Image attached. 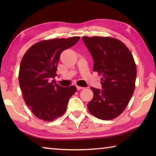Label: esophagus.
Wrapping results in <instances>:
<instances>
[{
    "instance_id": "34e87169",
    "label": "esophagus",
    "mask_w": 156,
    "mask_h": 156,
    "mask_svg": "<svg viewBox=\"0 0 156 156\" xmlns=\"http://www.w3.org/2000/svg\"><path fill=\"white\" fill-rule=\"evenodd\" d=\"M76 88H77L78 90H81V89H84V87H79V86H76Z\"/></svg>"
}]
</instances>
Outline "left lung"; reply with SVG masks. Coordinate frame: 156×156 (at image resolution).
Instances as JSON below:
<instances>
[{
  "label": "left lung",
  "instance_id": "left-lung-1",
  "mask_svg": "<svg viewBox=\"0 0 156 156\" xmlns=\"http://www.w3.org/2000/svg\"><path fill=\"white\" fill-rule=\"evenodd\" d=\"M94 59V72L102 76V90L91 89L94 97L89 112L99 119L110 120L120 115L135 90L137 69L130 50L112 37L83 36Z\"/></svg>",
  "mask_w": 156,
  "mask_h": 156
}]
</instances>
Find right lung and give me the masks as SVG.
I'll return each instance as SVG.
<instances>
[{
    "mask_svg": "<svg viewBox=\"0 0 156 156\" xmlns=\"http://www.w3.org/2000/svg\"><path fill=\"white\" fill-rule=\"evenodd\" d=\"M80 37L44 40L33 44L21 60L18 80L23 99L39 119L51 122L62 116L76 86L62 87L50 80L56 76L60 54L72 47Z\"/></svg>",
    "mask_w": 156,
    "mask_h": 156,
    "instance_id": "1",
    "label": "right lung"
}]
</instances>
